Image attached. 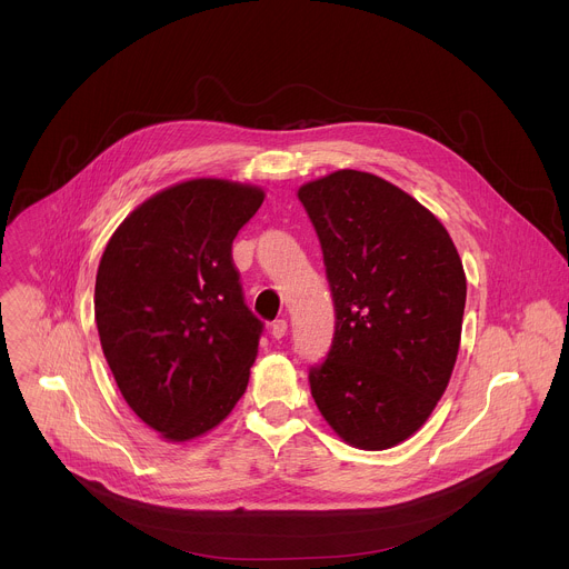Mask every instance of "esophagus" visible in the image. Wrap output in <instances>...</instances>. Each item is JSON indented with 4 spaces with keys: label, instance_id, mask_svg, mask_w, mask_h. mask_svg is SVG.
Listing matches in <instances>:
<instances>
[{
    "label": "esophagus",
    "instance_id": "34e87169",
    "mask_svg": "<svg viewBox=\"0 0 569 569\" xmlns=\"http://www.w3.org/2000/svg\"><path fill=\"white\" fill-rule=\"evenodd\" d=\"M270 333H272L274 340L286 338V333H288V321H286V319H277V321L272 323V327H270Z\"/></svg>",
    "mask_w": 569,
    "mask_h": 569
}]
</instances>
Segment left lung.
Instances as JSON below:
<instances>
[{"instance_id":"1","label":"left lung","mask_w":569,"mask_h":569,"mask_svg":"<svg viewBox=\"0 0 569 569\" xmlns=\"http://www.w3.org/2000/svg\"><path fill=\"white\" fill-rule=\"evenodd\" d=\"M336 303L329 358L308 373L317 410L360 450L417 435L443 396L461 342L466 272L410 193L342 169L299 187Z\"/></svg>"}]
</instances>
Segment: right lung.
Here are the masks:
<instances>
[{
    "label": "right lung",
    "instance_id": "1",
    "mask_svg": "<svg viewBox=\"0 0 569 569\" xmlns=\"http://www.w3.org/2000/svg\"><path fill=\"white\" fill-rule=\"evenodd\" d=\"M263 200L257 184L184 180L108 240L94 288L101 349L130 410L164 441L204 437L248 389L263 323L242 301L231 242Z\"/></svg>",
    "mask_w": 569,
    "mask_h": 569
}]
</instances>
